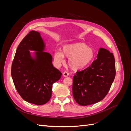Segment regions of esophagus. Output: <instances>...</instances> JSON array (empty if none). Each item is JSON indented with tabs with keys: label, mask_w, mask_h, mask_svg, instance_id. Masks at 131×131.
<instances>
[{
	"label": "esophagus",
	"mask_w": 131,
	"mask_h": 131,
	"mask_svg": "<svg viewBox=\"0 0 131 131\" xmlns=\"http://www.w3.org/2000/svg\"><path fill=\"white\" fill-rule=\"evenodd\" d=\"M63 77H67L69 76V74L68 72H64V73H63Z\"/></svg>",
	"instance_id": "obj_1"
}]
</instances>
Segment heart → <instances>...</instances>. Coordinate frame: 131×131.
I'll return each mask as SVG.
<instances>
[{"label": "heart", "instance_id": "heart-1", "mask_svg": "<svg viewBox=\"0 0 131 131\" xmlns=\"http://www.w3.org/2000/svg\"><path fill=\"white\" fill-rule=\"evenodd\" d=\"M65 57L69 58L68 65L73 70H79L90 65L94 57L92 47L84 42L67 44L63 47L62 52L54 53V59L58 64L65 62Z\"/></svg>", "mask_w": 131, "mask_h": 131}]
</instances>
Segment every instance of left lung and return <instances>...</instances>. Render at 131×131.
<instances>
[{"label": "left lung", "mask_w": 131, "mask_h": 131, "mask_svg": "<svg viewBox=\"0 0 131 131\" xmlns=\"http://www.w3.org/2000/svg\"><path fill=\"white\" fill-rule=\"evenodd\" d=\"M114 55L104 48L88 68L73 78V94L79 105L86 106L100 102L108 94L115 77Z\"/></svg>", "instance_id": "8db88e82"}]
</instances>
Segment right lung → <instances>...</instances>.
<instances>
[{
	"mask_svg": "<svg viewBox=\"0 0 131 131\" xmlns=\"http://www.w3.org/2000/svg\"><path fill=\"white\" fill-rule=\"evenodd\" d=\"M45 47L40 33L30 31L19 44L11 67L12 78L18 93L25 101L35 105L49 101L52 85L62 76L53 66L52 56L45 52Z\"/></svg>",
	"mask_w": 131,
	"mask_h": 131,
	"instance_id": "1",
	"label": "right lung"
}]
</instances>
